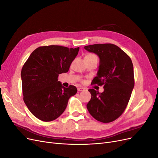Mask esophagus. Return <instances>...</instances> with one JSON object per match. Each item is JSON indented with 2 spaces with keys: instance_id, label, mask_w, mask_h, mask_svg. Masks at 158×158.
Here are the masks:
<instances>
[{
  "instance_id": "obj_1",
  "label": "esophagus",
  "mask_w": 158,
  "mask_h": 158,
  "mask_svg": "<svg viewBox=\"0 0 158 158\" xmlns=\"http://www.w3.org/2000/svg\"><path fill=\"white\" fill-rule=\"evenodd\" d=\"M84 88H82V87L78 88V92H82V91H84Z\"/></svg>"
}]
</instances>
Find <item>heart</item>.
Listing matches in <instances>:
<instances>
[{
  "instance_id": "b5f03b06",
  "label": "heart",
  "mask_w": 158,
  "mask_h": 158,
  "mask_svg": "<svg viewBox=\"0 0 158 158\" xmlns=\"http://www.w3.org/2000/svg\"><path fill=\"white\" fill-rule=\"evenodd\" d=\"M85 57H92V58H96V59H98L97 56L95 55L94 54H88V55L85 56Z\"/></svg>"
}]
</instances>
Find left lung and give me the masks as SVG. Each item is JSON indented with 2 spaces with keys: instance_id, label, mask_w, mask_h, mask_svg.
Listing matches in <instances>:
<instances>
[{
  "instance_id": "1",
  "label": "left lung",
  "mask_w": 158,
  "mask_h": 158,
  "mask_svg": "<svg viewBox=\"0 0 158 158\" xmlns=\"http://www.w3.org/2000/svg\"><path fill=\"white\" fill-rule=\"evenodd\" d=\"M84 48L99 56V70L92 84L104 88L102 93L88 89L92 98L87 109L97 121L111 123L125 111L135 86L132 60L125 52L114 44H94Z\"/></svg>"
}]
</instances>
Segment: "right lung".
<instances>
[{"label":"right lung","mask_w":158,"mask_h":158,"mask_svg":"<svg viewBox=\"0 0 158 158\" xmlns=\"http://www.w3.org/2000/svg\"><path fill=\"white\" fill-rule=\"evenodd\" d=\"M79 49L41 46L31 52L23 64L21 72L23 99L40 120H55L64 111L69 99L77 92L74 85L63 87L58 77L69 71Z\"/></svg>","instance_id":"add662e5"}]
</instances>
